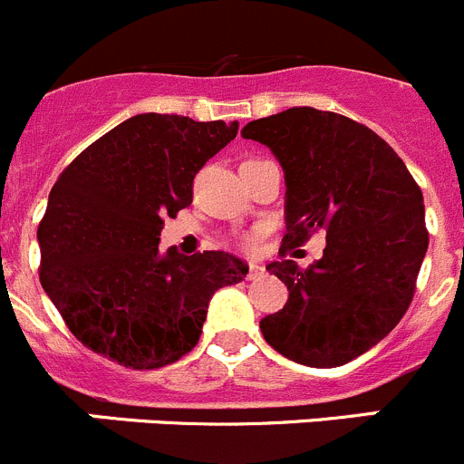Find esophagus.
I'll use <instances>...</instances> for the list:
<instances>
[{"instance_id": "1", "label": "esophagus", "mask_w": 464, "mask_h": 464, "mask_svg": "<svg viewBox=\"0 0 464 464\" xmlns=\"http://www.w3.org/2000/svg\"><path fill=\"white\" fill-rule=\"evenodd\" d=\"M263 275V266H258V263H249V279H256V276Z\"/></svg>"}]
</instances>
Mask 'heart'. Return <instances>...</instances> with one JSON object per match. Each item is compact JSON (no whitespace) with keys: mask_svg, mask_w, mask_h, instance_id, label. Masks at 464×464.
I'll return each mask as SVG.
<instances>
[{"mask_svg":"<svg viewBox=\"0 0 464 464\" xmlns=\"http://www.w3.org/2000/svg\"><path fill=\"white\" fill-rule=\"evenodd\" d=\"M246 242H254V237H246Z\"/></svg>","mask_w":464,"mask_h":464,"instance_id":"1","label":"heart"}]
</instances>
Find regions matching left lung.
Masks as SVG:
<instances>
[{
  "instance_id": "1",
  "label": "left lung",
  "mask_w": 464,
  "mask_h": 464,
  "mask_svg": "<svg viewBox=\"0 0 464 464\" xmlns=\"http://www.w3.org/2000/svg\"><path fill=\"white\" fill-rule=\"evenodd\" d=\"M266 144L285 180L281 256L323 228V258L267 266L288 302L261 320L263 339L314 369H334L373 348L405 315L428 249L423 194L396 150L371 128L314 107H293L242 128Z\"/></svg>"
}]
</instances>
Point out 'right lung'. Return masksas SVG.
Returning a JSON list of instances; mask_svg holds the SVG:
<instances>
[{
	"label": "right lung",
	"mask_w": 464,
	"mask_h": 464,
	"mask_svg": "<svg viewBox=\"0 0 464 464\" xmlns=\"http://www.w3.org/2000/svg\"><path fill=\"white\" fill-rule=\"evenodd\" d=\"M236 134L237 121L137 114L63 169L38 224V275L86 348L134 371L179 362L215 291L245 279L233 254L158 249L164 218L192 203L198 169Z\"/></svg>",
	"instance_id": "1"
}]
</instances>
